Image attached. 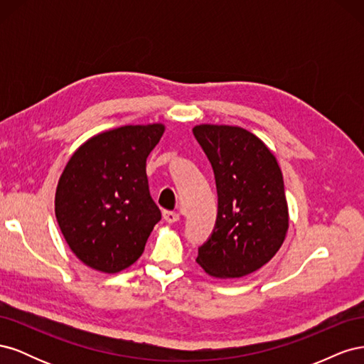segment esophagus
Returning a JSON list of instances; mask_svg holds the SVG:
<instances>
[{
	"instance_id": "obj_1",
	"label": "esophagus",
	"mask_w": 364,
	"mask_h": 364,
	"mask_svg": "<svg viewBox=\"0 0 364 364\" xmlns=\"http://www.w3.org/2000/svg\"><path fill=\"white\" fill-rule=\"evenodd\" d=\"M162 217H164L165 222H168V223H176L179 220V214L174 213V211H164Z\"/></svg>"
}]
</instances>
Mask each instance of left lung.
<instances>
[{
    "label": "left lung",
    "mask_w": 364,
    "mask_h": 364,
    "mask_svg": "<svg viewBox=\"0 0 364 364\" xmlns=\"http://www.w3.org/2000/svg\"><path fill=\"white\" fill-rule=\"evenodd\" d=\"M193 134L213 165L218 196L215 226L196 261L215 278L246 277L274 257L287 234L281 168L246 129L200 124Z\"/></svg>",
    "instance_id": "1"
}]
</instances>
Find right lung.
I'll return each instance as SVG.
<instances>
[{
  "instance_id": "1",
  "label": "right lung",
  "mask_w": 364,
  "mask_h": 364,
  "mask_svg": "<svg viewBox=\"0 0 364 364\" xmlns=\"http://www.w3.org/2000/svg\"><path fill=\"white\" fill-rule=\"evenodd\" d=\"M164 130L147 124L103 132L77 149L65 167L54 211L70 249L87 267L118 273L144 252L161 220L146 161Z\"/></svg>"
}]
</instances>
